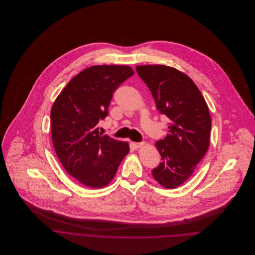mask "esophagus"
<instances>
[{
    "instance_id": "34e87169",
    "label": "esophagus",
    "mask_w": 255,
    "mask_h": 255,
    "mask_svg": "<svg viewBox=\"0 0 255 255\" xmlns=\"http://www.w3.org/2000/svg\"><path fill=\"white\" fill-rule=\"evenodd\" d=\"M144 142H132V145L134 148H140L141 146H143Z\"/></svg>"
}]
</instances>
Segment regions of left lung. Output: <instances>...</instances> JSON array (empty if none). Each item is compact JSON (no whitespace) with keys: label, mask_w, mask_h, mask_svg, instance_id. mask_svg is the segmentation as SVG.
Masks as SVG:
<instances>
[{"label":"left lung","mask_w":255,"mask_h":255,"mask_svg":"<svg viewBox=\"0 0 255 255\" xmlns=\"http://www.w3.org/2000/svg\"><path fill=\"white\" fill-rule=\"evenodd\" d=\"M157 110L170 120L168 133L156 142L161 163L153 178L167 188L185 182L209 147L211 118L194 82L178 70L161 65L137 66Z\"/></svg>","instance_id":"left-lung-1"}]
</instances>
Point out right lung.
<instances>
[{
    "instance_id": "right-lung-1",
    "label": "right lung",
    "mask_w": 255,
    "mask_h": 255,
    "mask_svg": "<svg viewBox=\"0 0 255 255\" xmlns=\"http://www.w3.org/2000/svg\"><path fill=\"white\" fill-rule=\"evenodd\" d=\"M134 74L128 66H94L74 76L51 110L52 139L66 171L82 184L107 185L128 153V142L99 131L116 89Z\"/></svg>"
}]
</instances>
